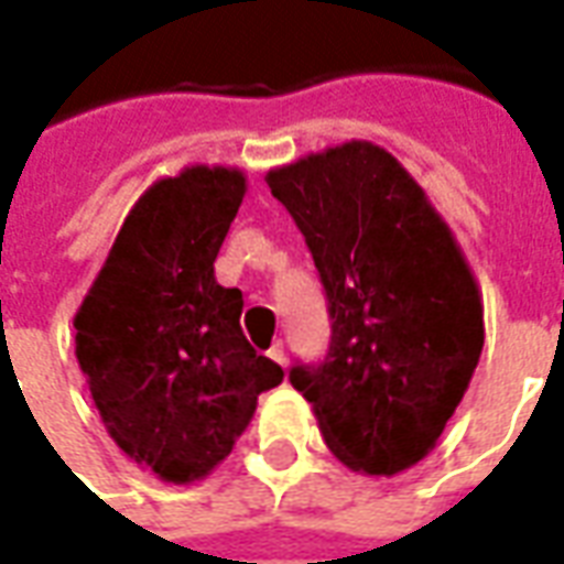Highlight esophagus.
Masks as SVG:
<instances>
[{
    "label": "esophagus",
    "instance_id": "esophagus-1",
    "mask_svg": "<svg viewBox=\"0 0 564 564\" xmlns=\"http://www.w3.org/2000/svg\"><path fill=\"white\" fill-rule=\"evenodd\" d=\"M270 358H273L275 365H285V343L282 339H275L273 349H270Z\"/></svg>",
    "mask_w": 564,
    "mask_h": 564
}]
</instances>
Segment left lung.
<instances>
[{"label": "left lung", "mask_w": 564, "mask_h": 564, "mask_svg": "<svg viewBox=\"0 0 564 564\" xmlns=\"http://www.w3.org/2000/svg\"><path fill=\"white\" fill-rule=\"evenodd\" d=\"M301 227L330 310V352L291 367L327 449L394 477L437 446L482 352V294L458 239L403 163L367 139L267 173Z\"/></svg>", "instance_id": "obj_1"}]
</instances>
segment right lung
<instances>
[{"label": "right lung", "mask_w": 564, "mask_h": 564, "mask_svg": "<svg viewBox=\"0 0 564 564\" xmlns=\"http://www.w3.org/2000/svg\"><path fill=\"white\" fill-rule=\"evenodd\" d=\"M239 166L163 175L127 212L75 313V358L130 462L191 486L225 462L282 367L242 334V291L215 258L246 197Z\"/></svg>", "instance_id": "add662e5"}]
</instances>
